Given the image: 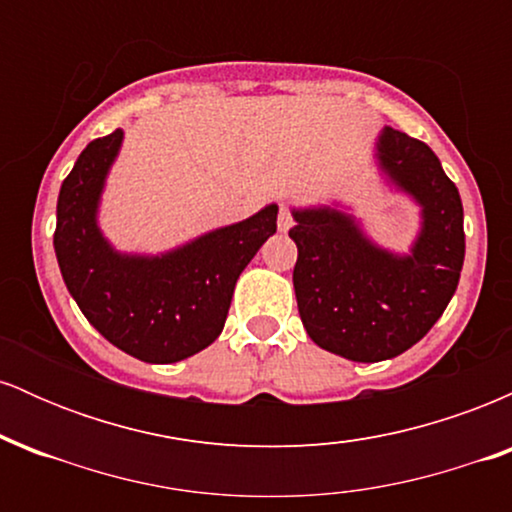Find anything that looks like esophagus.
<instances>
[{"label":"esophagus","mask_w":512,"mask_h":512,"mask_svg":"<svg viewBox=\"0 0 512 512\" xmlns=\"http://www.w3.org/2000/svg\"><path fill=\"white\" fill-rule=\"evenodd\" d=\"M276 223H279V231H284V233L293 226V214H291V209L286 207V204H281L279 219H276Z\"/></svg>","instance_id":"obj_1"}]
</instances>
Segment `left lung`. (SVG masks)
<instances>
[{"instance_id":"left-lung-1","label":"left lung","mask_w":512,"mask_h":512,"mask_svg":"<svg viewBox=\"0 0 512 512\" xmlns=\"http://www.w3.org/2000/svg\"><path fill=\"white\" fill-rule=\"evenodd\" d=\"M378 163L421 204L409 255H392L332 207L293 209L289 236L298 313L310 339L349 361L375 363L414 346L448 308L464 262L462 199L438 156L419 139L385 127Z\"/></svg>"}]
</instances>
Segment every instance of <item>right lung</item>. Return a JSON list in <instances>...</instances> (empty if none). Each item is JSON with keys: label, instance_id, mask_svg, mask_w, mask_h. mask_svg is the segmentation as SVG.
<instances>
[{"label": "right lung", "instance_id": "obj_1", "mask_svg": "<svg viewBox=\"0 0 512 512\" xmlns=\"http://www.w3.org/2000/svg\"><path fill=\"white\" fill-rule=\"evenodd\" d=\"M122 129L76 158L57 199L55 252L86 320L125 354L175 363L219 337L240 272L276 233V204L158 257L120 255L96 223Z\"/></svg>", "mask_w": 512, "mask_h": 512}]
</instances>
